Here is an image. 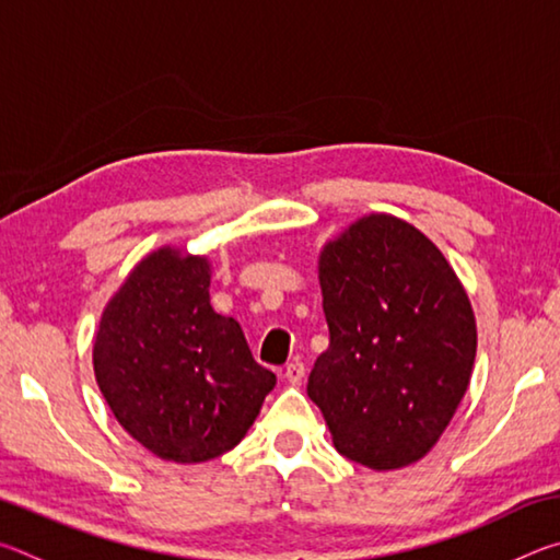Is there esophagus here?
I'll return each instance as SVG.
<instances>
[{
  "instance_id": "obj_1",
  "label": "esophagus",
  "mask_w": 560,
  "mask_h": 560,
  "mask_svg": "<svg viewBox=\"0 0 560 560\" xmlns=\"http://www.w3.org/2000/svg\"><path fill=\"white\" fill-rule=\"evenodd\" d=\"M303 375H306V365H303L301 360H293V363L287 365V371H283V377H287V381L293 385L301 383Z\"/></svg>"
}]
</instances>
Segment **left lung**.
Listing matches in <instances>:
<instances>
[{
	"label": "left lung",
	"mask_w": 560,
	"mask_h": 560,
	"mask_svg": "<svg viewBox=\"0 0 560 560\" xmlns=\"http://www.w3.org/2000/svg\"><path fill=\"white\" fill-rule=\"evenodd\" d=\"M330 346L308 397L336 450L371 469L424 457L467 393L477 326L457 273L428 236L371 214L320 252Z\"/></svg>",
	"instance_id": "obj_1"
}]
</instances>
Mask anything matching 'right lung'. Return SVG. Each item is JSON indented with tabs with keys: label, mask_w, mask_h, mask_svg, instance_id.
<instances>
[{
	"label": "right lung",
	"mask_w": 560,
	"mask_h": 560,
	"mask_svg": "<svg viewBox=\"0 0 560 560\" xmlns=\"http://www.w3.org/2000/svg\"><path fill=\"white\" fill-rule=\"evenodd\" d=\"M93 368L122 430L163 459L207 462L242 442L277 375L214 314L210 264L150 254L103 311Z\"/></svg>",
	"instance_id": "right-lung-1"
}]
</instances>
